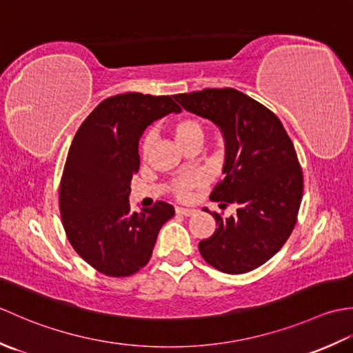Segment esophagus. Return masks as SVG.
I'll use <instances>...</instances> for the list:
<instances>
[{"mask_svg": "<svg viewBox=\"0 0 353 353\" xmlns=\"http://www.w3.org/2000/svg\"><path fill=\"white\" fill-rule=\"evenodd\" d=\"M176 212L181 214V215H185V216H190V215H192L194 212H196V209H190V208H176Z\"/></svg>", "mask_w": 353, "mask_h": 353, "instance_id": "1", "label": "esophagus"}]
</instances>
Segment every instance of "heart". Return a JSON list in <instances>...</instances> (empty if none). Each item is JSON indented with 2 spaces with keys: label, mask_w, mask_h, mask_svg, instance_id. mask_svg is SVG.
Returning a JSON list of instances; mask_svg holds the SVG:
<instances>
[{
  "label": "heart",
  "mask_w": 353,
  "mask_h": 353,
  "mask_svg": "<svg viewBox=\"0 0 353 353\" xmlns=\"http://www.w3.org/2000/svg\"><path fill=\"white\" fill-rule=\"evenodd\" d=\"M171 132L174 134L179 145L185 147L186 144H190V142L203 139L205 127H203V123H201L196 117H182L172 123ZM152 147H153V139L148 134V137H145L144 141H142V145H141V153L144 159L150 154V152H152ZM200 183H201V177L199 176H188V177L181 179V181H177L174 185L176 196L179 199H186L190 196V190Z\"/></svg>",
  "instance_id": "b5f03b06"
}]
</instances>
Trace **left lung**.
Instances as JSON below:
<instances>
[{"label": "left lung", "instance_id": "obj_1", "mask_svg": "<svg viewBox=\"0 0 353 353\" xmlns=\"http://www.w3.org/2000/svg\"><path fill=\"white\" fill-rule=\"evenodd\" d=\"M181 106L220 127L226 144L223 181L211 199L234 203L236 215L214 212L216 229L199 250L223 273L252 272L274 256L296 226L303 174L281 119L234 88L177 94Z\"/></svg>", "mask_w": 353, "mask_h": 353}]
</instances>
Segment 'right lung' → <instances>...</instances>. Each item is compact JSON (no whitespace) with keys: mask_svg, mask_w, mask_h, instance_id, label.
<instances>
[{"mask_svg":"<svg viewBox=\"0 0 353 353\" xmlns=\"http://www.w3.org/2000/svg\"><path fill=\"white\" fill-rule=\"evenodd\" d=\"M181 112L170 95L118 94L85 119L66 157L59 206L71 245L97 272L134 274L152 258L157 234L174 215L165 201L132 212V176L139 170V138L156 119Z\"/></svg>","mask_w":353,"mask_h":353,"instance_id":"1","label":"right lung"}]
</instances>
